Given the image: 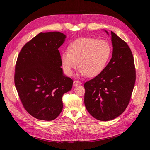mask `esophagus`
<instances>
[{
  "label": "esophagus",
  "mask_w": 150,
  "mask_h": 150,
  "mask_svg": "<svg viewBox=\"0 0 150 150\" xmlns=\"http://www.w3.org/2000/svg\"><path fill=\"white\" fill-rule=\"evenodd\" d=\"M81 84V82L79 81H73V86H78V85H80Z\"/></svg>",
  "instance_id": "esophagus-1"
}]
</instances>
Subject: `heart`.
I'll return each instance as SVG.
<instances>
[{
  "label": "heart",
  "mask_w": 150,
  "mask_h": 150,
  "mask_svg": "<svg viewBox=\"0 0 150 150\" xmlns=\"http://www.w3.org/2000/svg\"><path fill=\"white\" fill-rule=\"evenodd\" d=\"M111 55V47L108 41L82 37L70 43L68 52L62 54L60 60L68 75H72L79 65L82 75L93 77L103 71Z\"/></svg>",
  "instance_id": "obj_1"
}]
</instances>
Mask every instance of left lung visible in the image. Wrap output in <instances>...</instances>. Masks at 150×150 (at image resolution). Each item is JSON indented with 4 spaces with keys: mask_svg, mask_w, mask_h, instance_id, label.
Listing matches in <instances>:
<instances>
[{
    "mask_svg": "<svg viewBox=\"0 0 150 150\" xmlns=\"http://www.w3.org/2000/svg\"><path fill=\"white\" fill-rule=\"evenodd\" d=\"M111 33L113 54L110 61L99 75L84 84L86 108L91 116L103 121L115 119L125 111L136 80L131 50L125 41Z\"/></svg>",
    "mask_w": 150,
    "mask_h": 150,
    "instance_id": "obj_1",
    "label": "left lung"
}]
</instances>
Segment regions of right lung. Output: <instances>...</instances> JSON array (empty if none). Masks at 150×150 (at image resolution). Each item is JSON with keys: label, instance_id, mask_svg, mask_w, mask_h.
Instances as JSON below:
<instances>
[{"label": "right lung", "instance_id": "obj_1", "mask_svg": "<svg viewBox=\"0 0 150 150\" xmlns=\"http://www.w3.org/2000/svg\"><path fill=\"white\" fill-rule=\"evenodd\" d=\"M62 33L41 32L22 47L15 64L14 82L24 109L37 119L52 120L62 110V96L73 80L63 74L59 51Z\"/></svg>", "mask_w": 150, "mask_h": 150}]
</instances>
